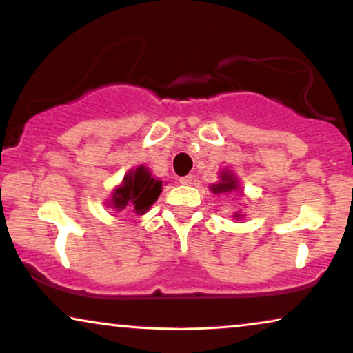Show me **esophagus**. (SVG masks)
I'll return each mask as SVG.
<instances>
[{
	"label": "esophagus",
	"instance_id": "1",
	"mask_svg": "<svg viewBox=\"0 0 353 353\" xmlns=\"http://www.w3.org/2000/svg\"><path fill=\"white\" fill-rule=\"evenodd\" d=\"M181 183V185H191L192 183V175H186V176H181L180 180H178Z\"/></svg>",
	"mask_w": 353,
	"mask_h": 353
}]
</instances>
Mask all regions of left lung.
Instances as JSON below:
<instances>
[{"label":"left lung","instance_id":"8db88e82","mask_svg":"<svg viewBox=\"0 0 353 353\" xmlns=\"http://www.w3.org/2000/svg\"><path fill=\"white\" fill-rule=\"evenodd\" d=\"M220 183H216V185H212L210 190L215 192V194H225V192H231V191H236L238 190V181H236V178L231 175L230 172H223L220 175ZM239 219V215H236Z\"/></svg>","mask_w":353,"mask_h":353}]
</instances>
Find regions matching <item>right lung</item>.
<instances>
[{
	"mask_svg": "<svg viewBox=\"0 0 353 353\" xmlns=\"http://www.w3.org/2000/svg\"><path fill=\"white\" fill-rule=\"evenodd\" d=\"M162 191V181L152 178L146 167H138L137 170L127 173L122 186L114 191L112 205L117 210L127 209L134 214L143 215L149 210Z\"/></svg>",
	"mask_w": 353,
	"mask_h": 353,
	"instance_id": "add662e5",
	"label": "right lung"
}]
</instances>
